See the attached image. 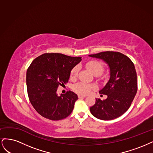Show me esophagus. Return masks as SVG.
Listing matches in <instances>:
<instances>
[{"instance_id": "esophagus-1", "label": "esophagus", "mask_w": 153, "mask_h": 153, "mask_svg": "<svg viewBox=\"0 0 153 153\" xmlns=\"http://www.w3.org/2000/svg\"><path fill=\"white\" fill-rule=\"evenodd\" d=\"M86 95H78V97L79 98H85L86 97Z\"/></svg>"}]
</instances>
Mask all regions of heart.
I'll return each mask as SVG.
<instances>
[{
	"mask_svg": "<svg viewBox=\"0 0 153 153\" xmlns=\"http://www.w3.org/2000/svg\"><path fill=\"white\" fill-rule=\"evenodd\" d=\"M86 67L89 69L94 75L98 76L100 74L103 70V66L102 63L98 61H90L86 64ZM79 70V66H76L72 68L71 72V77L75 78ZM73 90L76 93L81 95H86L91 92V91L95 89L96 86L93 84H90L86 82H79L73 85Z\"/></svg>",
	"mask_w": 153,
	"mask_h": 153,
	"instance_id": "b5f03b06",
	"label": "heart"
}]
</instances>
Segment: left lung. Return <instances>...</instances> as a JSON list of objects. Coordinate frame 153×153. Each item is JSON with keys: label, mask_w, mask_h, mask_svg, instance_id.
<instances>
[{"label": "left lung", "mask_w": 153, "mask_h": 153, "mask_svg": "<svg viewBox=\"0 0 153 153\" xmlns=\"http://www.w3.org/2000/svg\"><path fill=\"white\" fill-rule=\"evenodd\" d=\"M89 56L104 61L109 67L110 78L99 91L107 96L102 100L96 98L90 107L92 115L102 120H112L129 109L137 91V72L134 64L127 56L120 52L105 51Z\"/></svg>", "instance_id": "8db88e82"}]
</instances>
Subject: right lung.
I'll use <instances>...</instances> for the list:
<instances>
[{"label":"right lung","mask_w":153,"mask_h":153,"mask_svg":"<svg viewBox=\"0 0 153 153\" xmlns=\"http://www.w3.org/2000/svg\"><path fill=\"white\" fill-rule=\"evenodd\" d=\"M81 57H72L61 53H44L34 59L27 71V88L29 100L42 116L56 121L69 116L77 95L71 91L58 96L59 85L69 79L72 68Z\"/></svg>","instance_id":"obj_1"}]
</instances>
